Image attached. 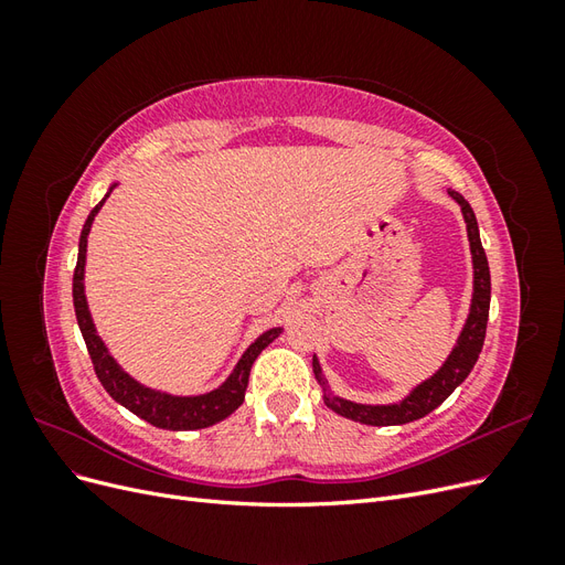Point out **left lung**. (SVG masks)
Masks as SVG:
<instances>
[{
	"label": "left lung",
	"instance_id": "obj_1",
	"mask_svg": "<svg viewBox=\"0 0 565 565\" xmlns=\"http://www.w3.org/2000/svg\"><path fill=\"white\" fill-rule=\"evenodd\" d=\"M448 193L461 207V216H465L469 249H471V266H473V292L469 303V316L465 320V328H461L455 341L450 355L429 380L419 382L405 398L396 403H384V405L355 403V401L337 396V393L330 391L328 380H324L318 355H313V374L322 388V401L332 409V413L353 422L370 424V426H398V424L415 422L429 415L431 409H436L461 382L469 377V372L473 370L486 339V324H488V311H490V268H488V256L481 245V233H478V221L471 204L457 191H448Z\"/></svg>",
	"mask_w": 565,
	"mask_h": 565
}]
</instances>
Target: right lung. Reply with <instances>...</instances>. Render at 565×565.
<instances>
[{
	"instance_id": "right-lung-1",
	"label": "right lung",
	"mask_w": 565,
	"mask_h": 565,
	"mask_svg": "<svg viewBox=\"0 0 565 565\" xmlns=\"http://www.w3.org/2000/svg\"><path fill=\"white\" fill-rule=\"evenodd\" d=\"M115 185H117V181L110 183L104 200L96 204V207L89 212L87 221H84V228L79 235V249H77V266H75V276H73L75 316H77L79 332L84 337V344H87V351L92 355L96 377L110 393L113 401L127 407L129 413H134L136 417H141L148 424L158 426V429H167V431L207 429V426H212L216 422H224L228 415H233L235 409L243 405L247 382H249V370H252L254 361L259 358V353L270 344L273 339L280 337L282 328H270L264 334L256 337L247 347V351L241 355V361L235 363L226 382H221L216 388H212L207 393H198V396H177V393L152 388V386L141 384L139 380H134L131 374L115 361L113 353L106 347V341L100 339V334L96 332V324H94V318L89 311V301H87V295H84L87 237L92 233V224H94L96 214L100 212V207H104V202L110 198Z\"/></svg>"
}]
</instances>
